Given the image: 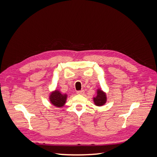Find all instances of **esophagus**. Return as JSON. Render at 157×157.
<instances>
[{
    "label": "esophagus",
    "mask_w": 157,
    "mask_h": 157,
    "mask_svg": "<svg viewBox=\"0 0 157 157\" xmlns=\"http://www.w3.org/2000/svg\"><path fill=\"white\" fill-rule=\"evenodd\" d=\"M77 93L78 94H80V95H83L84 94V90H80V91H77Z\"/></svg>",
    "instance_id": "esophagus-1"
}]
</instances>
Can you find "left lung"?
<instances>
[{"label": "left lung", "instance_id": "8db88e82", "mask_svg": "<svg viewBox=\"0 0 157 157\" xmlns=\"http://www.w3.org/2000/svg\"><path fill=\"white\" fill-rule=\"evenodd\" d=\"M96 96L93 97L94 103L97 107H101L105 105L107 102V94L100 88L96 90Z\"/></svg>", "mask_w": 157, "mask_h": 157}]
</instances>
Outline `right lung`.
<instances>
[{
  "label": "right lung",
  "mask_w": 157,
  "mask_h": 157,
  "mask_svg": "<svg viewBox=\"0 0 157 157\" xmlns=\"http://www.w3.org/2000/svg\"><path fill=\"white\" fill-rule=\"evenodd\" d=\"M48 99L50 103L54 106L58 108H61L65 105L67 101V94H63L59 90L55 89L53 91L50 92L48 95Z\"/></svg>",
  "instance_id": "obj_1"
}]
</instances>
